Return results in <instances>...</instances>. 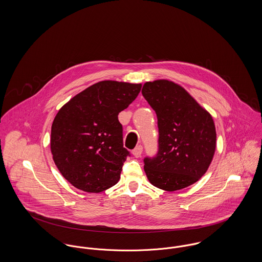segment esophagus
Here are the masks:
<instances>
[{
    "label": "esophagus",
    "mask_w": 262,
    "mask_h": 262,
    "mask_svg": "<svg viewBox=\"0 0 262 262\" xmlns=\"http://www.w3.org/2000/svg\"><path fill=\"white\" fill-rule=\"evenodd\" d=\"M142 154V146L141 145H138L134 150H133V154L136 157H140V155Z\"/></svg>",
    "instance_id": "obj_1"
}]
</instances>
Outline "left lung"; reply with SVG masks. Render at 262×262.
I'll list each match as a JSON object with an SVG mask.
<instances>
[{"mask_svg": "<svg viewBox=\"0 0 262 262\" xmlns=\"http://www.w3.org/2000/svg\"><path fill=\"white\" fill-rule=\"evenodd\" d=\"M141 93L156 113L159 130L158 154L144 159L147 179L168 192L196 183L215 154L216 133L211 114L170 80L145 82Z\"/></svg>", "mask_w": 262, "mask_h": 262, "instance_id": "obj_1", "label": "left lung"}]
</instances>
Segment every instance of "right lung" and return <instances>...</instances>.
<instances>
[{
	"mask_svg": "<svg viewBox=\"0 0 262 262\" xmlns=\"http://www.w3.org/2000/svg\"><path fill=\"white\" fill-rule=\"evenodd\" d=\"M141 84L100 81L71 98L51 125L50 149L62 176L75 188L100 193L117 184L129 152L118 115Z\"/></svg>",
	"mask_w": 262,
	"mask_h": 262,
	"instance_id": "add662e5",
	"label": "right lung"
}]
</instances>
